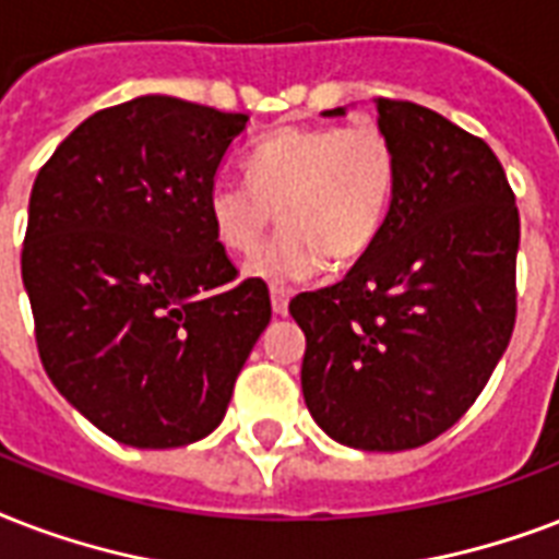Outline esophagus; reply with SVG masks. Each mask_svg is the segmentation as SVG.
<instances>
[{"instance_id": "34e87169", "label": "esophagus", "mask_w": 559, "mask_h": 559, "mask_svg": "<svg viewBox=\"0 0 559 559\" xmlns=\"http://www.w3.org/2000/svg\"><path fill=\"white\" fill-rule=\"evenodd\" d=\"M288 297H292V294L285 292V288H271V306H274V314H280V318L288 314Z\"/></svg>"}]
</instances>
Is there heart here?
<instances>
[{"mask_svg":"<svg viewBox=\"0 0 559 559\" xmlns=\"http://www.w3.org/2000/svg\"><path fill=\"white\" fill-rule=\"evenodd\" d=\"M400 177L391 136L376 124L276 128L250 148L248 180L215 177L206 192L215 239L253 253L274 215L283 230L245 265L250 280L292 285L356 262L379 239Z\"/></svg>","mask_w":559,"mask_h":559,"instance_id":"1","label":"heart"}]
</instances>
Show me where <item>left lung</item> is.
Listing matches in <instances>:
<instances>
[{"label": "left lung", "mask_w": 559, "mask_h": 559, "mask_svg": "<svg viewBox=\"0 0 559 559\" xmlns=\"http://www.w3.org/2000/svg\"><path fill=\"white\" fill-rule=\"evenodd\" d=\"M376 110L400 159L388 221L341 283L288 311L314 423L353 449L402 452L455 426L508 349L519 210L487 142L419 104Z\"/></svg>", "instance_id": "obj_1"}]
</instances>
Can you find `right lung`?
Here are the masks:
<instances>
[{"instance_id":"add662e5","label":"right lung","mask_w":559,"mask_h":559,"mask_svg":"<svg viewBox=\"0 0 559 559\" xmlns=\"http://www.w3.org/2000/svg\"><path fill=\"white\" fill-rule=\"evenodd\" d=\"M245 114L140 95L98 110L34 180L23 283L51 384L95 428L175 449L218 428L271 323L236 280L206 192Z\"/></svg>"}]
</instances>
